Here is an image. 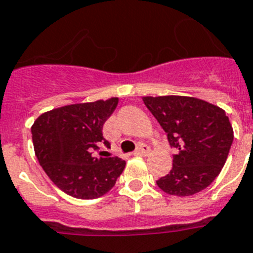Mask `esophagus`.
Returning <instances> with one entry per match:
<instances>
[{
  "label": "esophagus",
  "instance_id": "esophagus-1",
  "mask_svg": "<svg viewBox=\"0 0 253 253\" xmlns=\"http://www.w3.org/2000/svg\"><path fill=\"white\" fill-rule=\"evenodd\" d=\"M150 147L147 146V144H139V147L134 152V156H147V155L150 154Z\"/></svg>",
  "mask_w": 253,
  "mask_h": 253
}]
</instances>
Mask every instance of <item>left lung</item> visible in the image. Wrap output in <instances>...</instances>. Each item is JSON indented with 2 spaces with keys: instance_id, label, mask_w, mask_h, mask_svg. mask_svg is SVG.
Listing matches in <instances>:
<instances>
[{
  "instance_id": "1",
  "label": "left lung",
  "mask_w": 253,
  "mask_h": 253,
  "mask_svg": "<svg viewBox=\"0 0 253 253\" xmlns=\"http://www.w3.org/2000/svg\"><path fill=\"white\" fill-rule=\"evenodd\" d=\"M142 99L177 151L170 172L156 181L159 188L177 197L193 196L208 188L223 168L234 140L226 111L186 95Z\"/></svg>"
}]
</instances>
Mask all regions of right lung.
Here are the masks:
<instances>
[{
	"instance_id": "1",
	"label": "right lung",
	"mask_w": 253,
	"mask_h": 253,
	"mask_svg": "<svg viewBox=\"0 0 253 253\" xmlns=\"http://www.w3.org/2000/svg\"><path fill=\"white\" fill-rule=\"evenodd\" d=\"M118 105V97L72 103L45 111L31 126L38 162L57 188L80 200L106 194L123 172L119 158H95L102 128Z\"/></svg>"
}]
</instances>
